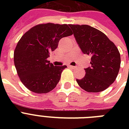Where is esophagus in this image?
Returning <instances> with one entry per match:
<instances>
[{
  "label": "esophagus",
  "instance_id": "esophagus-1",
  "mask_svg": "<svg viewBox=\"0 0 129 129\" xmlns=\"http://www.w3.org/2000/svg\"><path fill=\"white\" fill-rule=\"evenodd\" d=\"M68 67H69V68H72V69L76 68V66H71V65H68Z\"/></svg>",
  "mask_w": 129,
  "mask_h": 129
}]
</instances>
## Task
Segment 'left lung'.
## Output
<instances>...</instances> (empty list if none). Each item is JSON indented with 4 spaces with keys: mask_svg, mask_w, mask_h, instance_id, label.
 <instances>
[{
    "mask_svg": "<svg viewBox=\"0 0 129 129\" xmlns=\"http://www.w3.org/2000/svg\"><path fill=\"white\" fill-rule=\"evenodd\" d=\"M84 54L91 57V66L85 68L86 75L76 81L88 92L106 90L116 80L120 66L118 49L105 34L87 25H69Z\"/></svg>",
    "mask_w": 129,
    "mask_h": 129,
    "instance_id": "left-lung-1",
    "label": "left lung"
}]
</instances>
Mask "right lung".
Wrapping results in <instances>:
<instances>
[{
    "label": "right lung",
    "instance_id": "obj_1",
    "mask_svg": "<svg viewBox=\"0 0 129 129\" xmlns=\"http://www.w3.org/2000/svg\"><path fill=\"white\" fill-rule=\"evenodd\" d=\"M72 34L69 25L46 23L32 27L22 36L15 49L14 62L26 88L37 94L55 88L67 66H53L47 58L61 38Z\"/></svg>",
    "mask_w": 129,
    "mask_h": 129
}]
</instances>
